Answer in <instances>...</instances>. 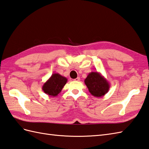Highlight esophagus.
<instances>
[{
    "label": "esophagus",
    "instance_id": "obj_1",
    "mask_svg": "<svg viewBox=\"0 0 149 149\" xmlns=\"http://www.w3.org/2000/svg\"><path fill=\"white\" fill-rule=\"evenodd\" d=\"M74 81H80V77H77V78L74 79Z\"/></svg>",
    "mask_w": 149,
    "mask_h": 149
}]
</instances>
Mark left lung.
<instances>
[{
  "label": "left lung",
  "instance_id": "1",
  "mask_svg": "<svg viewBox=\"0 0 149 149\" xmlns=\"http://www.w3.org/2000/svg\"><path fill=\"white\" fill-rule=\"evenodd\" d=\"M84 83L89 93L95 97H102L110 89L109 82L98 72H90L85 79Z\"/></svg>",
  "mask_w": 149,
  "mask_h": 149
}]
</instances>
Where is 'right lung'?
<instances>
[{
    "mask_svg": "<svg viewBox=\"0 0 149 149\" xmlns=\"http://www.w3.org/2000/svg\"><path fill=\"white\" fill-rule=\"evenodd\" d=\"M67 79L58 73L53 74L50 78L43 84L42 89L50 97L58 96L64 86L66 84Z\"/></svg>",
    "mask_w": 149,
    "mask_h": 149,
    "instance_id": "right-lung-1",
    "label": "right lung"
}]
</instances>
